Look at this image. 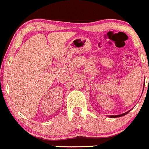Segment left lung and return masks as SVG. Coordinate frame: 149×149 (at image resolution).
<instances>
[{
    "label": "left lung",
    "instance_id": "left-lung-1",
    "mask_svg": "<svg viewBox=\"0 0 149 149\" xmlns=\"http://www.w3.org/2000/svg\"><path fill=\"white\" fill-rule=\"evenodd\" d=\"M143 89H144V85H143ZM132 109H131V110H132ZM131 110H129V111H126V112L124 113H121V114H119V115H109V117H110V118H116V117H120V116H124V115L127 114V113H129V111H131Z\"/></svg>",
    "mask_w": 149,
    "mask_h": 149
}]
</instances>
